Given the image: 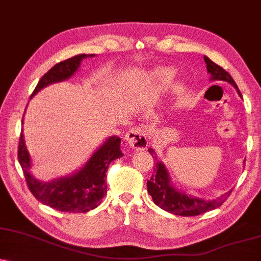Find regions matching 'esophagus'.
<instances>
[{
  "mask_svg": "<svg viewBox=\"0 0 261 261\" xmlns=\"http://www.w3.org/2000/svg\"><path fill=\"white\" fill-rule=\"evenodd\" d=\"M128 144L134 150H144L149 146V139H147V132L143 127H134L128 130L125 136Z\"/></svg>",
  "mask_w": 261,
  "mask_h": 261,
  "instance_id": "34e87169",
  "label": "esophagus"
}]
</instances>
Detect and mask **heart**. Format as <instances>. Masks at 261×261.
I'll list each match as a JSON object with an SVG mask.
<instances>
[{"label": "heart", "instance_id": "b5f03b06", "mask_svg": "<svg viewBox=\"0 0 261 261\" xmlns=\"http://www.w3.org/2000/svg\"><path fill=\"white\" fill-rule=\"evenodd\" d=\"M175 76V70L172 69V67H159L153 71V77L159 85L162 87H165L167 85H169L170 81L174 79Z\"/></svg>", "mask_w": 261, "mask_h": 261}]
</instances>
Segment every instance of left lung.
<instances>
[{
	"instance_id": "1",
	"label": "left lung",
	"mask_w": 261,
	"mask_h": 261,
	"mask_svg": "<svg viewBox=\"0 0 261 261\" xmlns=\"http://www.w3.org/2000/svg\"><path fill=\"white\" fill-rule=\"evenodd\" d=\"M204 62L207 64L208 73H211V80L230 83L237 89L240 96H242L239 87H237L236 82L233 81L229 72H226L223 67L212 62L208 57H204ZM149 152L152 155V157H155L156 166L155 174H152L150 180H147V191L152 197L155 204L162 208L163 211L168 212V213L181 215V217H194V215L203 214L205 212L213 211V209L220 207L232 191V190H230L229 192H225L220 197L212 199V201H205L203 198L186 195L184 191L176 190L172 185V179H170L166 166L162 162H160L156 156H153L155 155V150L149 149ZM244 162H246V160H244Z\"/></svg>"
}]
</instances>
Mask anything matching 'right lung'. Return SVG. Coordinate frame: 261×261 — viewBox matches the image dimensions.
Listing matches in <instances>:
<instances>
[{"label": "right lung", "instance_id": "right-lung-1", "mask_svg": "<svg viewBox=\"0 0 261 261\" xmlns=\"http://www.w3.org/2000/svg\"><path fill=\"white\" fill-rule=\"evenodd\" d=\"M88 57H94V54H79L56 64L42 76L31 96L48 85L71 77L81 65L82 59ZM122 156L121 139L118 137H110L93 153L86 165L72 175L43 182L30 173L31 159L25 146L22 130L18 147V160L31 194L41 203L67 213H86L100 204L108 189L105 181L108 167L112 161Z\"/></svg>", "mask_w": 261, "mask_h": 261}]
</instances>
